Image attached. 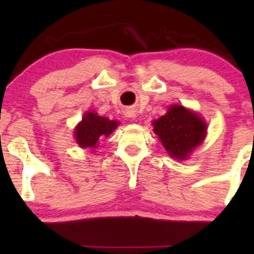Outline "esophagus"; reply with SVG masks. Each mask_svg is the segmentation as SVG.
Segmentation results:
<instances>
[{"mask_svg":"<svg viewBox=\"0 0 254 254\" xmlns=\"http://www.w3.org/2000/svg\"><path fill=\"white\" fill-rule=\"evenodd\" d=\"M125 114H127V118H131V119H135V118H136V112H135L134 109H127Z\"/></svg>","mask_w":254,"mask_h":254,"instance_id":"obj_1","label":"esophagus"}]
</instances>
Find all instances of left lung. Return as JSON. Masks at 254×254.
<instances>
[{
	"mask_svg": "<svg viewBox=\"0 0 254 254\" xmlns=\"http://www.w3.org/2000/svg\"><path fill=\"white\" fill-rule=\"evenodd\" d=\"M152 125L168 155L177 160H187L204 141L207 131L206 123L196 113L179 104L171 106Z\"/></svg>",
	"mask_w": 254,
	"mask_h": 254,
	"instance_id": "left-lung-1",
	"label": "left lung"
}]
</instances>
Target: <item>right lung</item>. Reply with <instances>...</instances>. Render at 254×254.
<instances>
[{"label":"right lung","instance_id":"1","mask_svg":"<svg viewBox=\"0 0 254 254\" xmlns=\"http://www.w3.org/2000/svg\"><path fill=\"white\" fill-rule=\"evenodd\" d=\"M119 123L99 117L97 113L87 112L75 127V140L82 148H96L99 140L108 137L117 129Z\"/></svg>","mask_w":254,"mask_h":254}]
</instances>
